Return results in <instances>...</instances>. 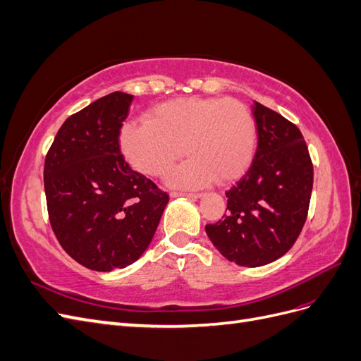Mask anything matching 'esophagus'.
Segmentation results:
<instances>
[{
    "instance_id": "34e87169",
    "label": "esophagus",
    "mask_w": 361,
    "mask_h": 361,
    "mask_svg": "<svg viewBox=\"0 0 361 361\" xmlns=\"http://www.w3.org/2000/svg\"><path fill=\"white\" fill-rule=\"evenodd\" d=\"M171 197H190V199H199L202 197L200 192H180V191H171Z\"/></svg>"
}]
</instances>
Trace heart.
I'll return each instance as SVG.
<instances>
[{"label":"heart","mask_w":361,"mask_h":361,"mask_svg":"<svg viewBox=\"0 0 361 361\" xmlns=\"http://www.w3.org/2000/svg\"><path fill=\"white\" fill-rule=\"evenodd\" d=\"M120 149L137 171L161 178L185 149L187 162L174 170L176 187H202L238 179L255 157L257 129L248 106L233 97H178L146 114V123L120 130Z\"/></svg>","instance_id":"b5f03b06"}]
</instances>
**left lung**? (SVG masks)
Masks as SVG:
<instances>
[{"label": "left lung", "instance_id": "left-lung-1", "mask_svg": "<svg viewBox=\"0 0 361 361\" xmlns=\"http://www.w3.org/2000/svg\"><path fill=\"white\" fill-rule=\"evenodd\" d=\"M257 149L250 169L226 191L223 220L206 224L216 250L239 267L256 268L286 255L305 223L313 164L301 130L255 102Z\"/></svg>", "mask_w": 361, "mask_h": 361}]
</instances>
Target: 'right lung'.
<instances>
[{
    "label": "right lung",
    "instance_id": "1",
    "mask_svg": "<svg viewBox=\"0 0 361 361\" xmlns=\"http://www.w3.org/2000/svg\"><path fill=\"white\" fill-rule=\"evenodd\" d=\"M133 99L113 92L72 114L45 158L52 231L73 260L93 271L134 264L169 203V194L130 169L120 152V129Z\"/></svg>",
    "mask_w": 361,
    "mask_h": 361
}]
</instances>
